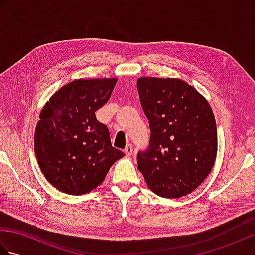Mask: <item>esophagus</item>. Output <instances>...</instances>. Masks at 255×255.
<instances>
[{
	"mask_svg": "<svg viewBox=\"0 0 255 255\" xmlns=\"http://www.w3.org/2000/svg\"><path fill=\"white\" fill-rule=\"evenodd\" d=\"M132 151H133V149L131 147V144H128L127 147H126V149H125V153H126V155H131L132 154Z\"/></svg>",
	"mask_w": 255,
	"mask_h": 255,
	"instance_id": "esophagus-1",
	"label": "esophagus"
}]
</instances>
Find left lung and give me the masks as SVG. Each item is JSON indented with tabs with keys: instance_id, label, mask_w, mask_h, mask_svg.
Here are the masks:
<instances>
[{
	"instance_id": "left-lung-1",
	"label": "left lung",
	"mask_w": 255,
	"mask_h": 255,
	"mask_svg": "<svg viewBox=\"0 0 255 255\" xmlns=\"http://www.w3.org/2000/svg\"><path fill=\"white\" fill-rule=\"evenodd\" d=\"M137 89L151 130L148 149L137 154L138 170L158 196H185L215 164L218 140L213 110L180 79L141 77Z\"/></svg>"
}]
</instances>
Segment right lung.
Returning a JSON list of instances; mask_svg holds the SVG:
<instances>
[{
    "label": "right lung",
    "mask_w": 255,
    "mask_h": 255,
    "mask_svg": "<svg viewBox=\"0 0 255 255\" xmlns=\"http://www.w3.org/2000/svg\"><path fill=\"white\" fill-rule=\"evenodd\" d=\"M116 82V78L74 80L42 107L35 129V153L46 180L60 192H92L125 155L113 147L110 130L95 116L111 99Z\"/></svg>",
    "instance_id": "obj_1"
}]
</instances>
